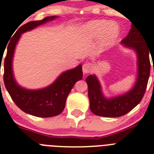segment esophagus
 Wrapping results in <instances>:
<instances>
[{"label":"esophagus","instance_id":"obj_1","mask_svg":"<svg viewBox=\"0 0 154 154\" xmlns=\"http://www.w3.org/2000/svg\"><path fill=\"white\" fill-rule=\"evenodd\" d=\"M92 70H93V65L89 62H86L83 65V71L84 74H89V73L92 72Z\"/></svg>","mask_w":154,"mask_h":154}]
</instances>
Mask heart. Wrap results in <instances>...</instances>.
<instances>
[{"instance_id":"1","label":"heart","mask_w":154,"mask_h":154,"mask_svg":"<svg viewBox=\"0 0 154 154\" xmlns=\"http://www.w3.org/2000/svg\"><path fill=\"white\" fill-rule=\"evenodd\" d=\"M85 34L90 37H98L101 35V42L109 45L118 37L120 29L114 23H108L104 20H94L89 22L84 27Z\"/></svg>"}]
</instances>
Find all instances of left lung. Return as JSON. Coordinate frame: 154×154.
Instances as JSON below:
<instances>
[{"label":"left lung","mask_w":154,"mask_h":154,"mask_svg":"<svg viewBox=\"0 0 154 154\" xmlns=\"http://www.w3.org/2000/svg\"><path fill=\"white\" fill-rule=\"evenodd\" d=\"M144 41V35L132 25L129 34L122 40V44L126 47L134 49L138 55V79L133 89L129 92L107 99L101 93V86L96 77L89 75L86 77L88 96L90 103L89 107L94 114L104 117H121L132 110L141 101L150 76L149 54L151 53L150 46Z\"/></svg>","instance_id":"8db88e82"}]
</instances>
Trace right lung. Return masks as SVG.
<instances>
[{
    "label": "right lung",
    "mask_w": 154,
    "mask_h": 154,
    "mask_svg": "<svg viewBox=\"0 0 154 154\" xmlns=\"http://www.w3.org/2000/svg\"><path fill=\"white\" fill-rule=\"evenodd\" d=\"M56 16H49L39 21H31L22 25L9 43L4 59V82L7 92L15 104L27 113L38 117H51L63 111L65 101L75 83L83 78L82 65L61 74L50 86L39 90H28L20 87L15 81L12 71V60L15 47L22 33L33 29Z\"/></svg>",
    "instance_id": "add662e5"
}]
</instances>
